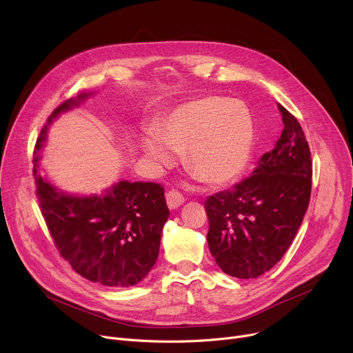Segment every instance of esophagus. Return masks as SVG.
I'll use <instances>...</instances> for the list:
<instances>
[{
    "instance_id": "esophagus-1",
    "label": "esophagus",
    "mask_w": 353,
    "mask_h": 353,
    "mask_svg": "<svg viewBox=\"0 0 353 353\" xmlns=\"http://www.w3.org/2000/svg\"><path fill=\"white\" fill-rule=\"evenodd\" d=\"M183 203H185V199H183V196H182L181 192L172 190V191H170V192L166 194V204H168V207H170L171 210L178 208V207L182 205Z\"/></svg>"
}]
</instances>
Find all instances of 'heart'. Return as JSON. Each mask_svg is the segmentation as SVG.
<instances>
[{
	"mask_svg": "<svg viewBox=\"0 0 353 353\" xmlns=\"http://www.w3.org/2000/svg\"><path fill=\"white\" fill-rule=\"evenodd\" d=\"M254 125L250 110L237 100L204 96L176 106L142 139L145 154L159 166H171L182 152L187 170L208 185L236 179L250 158Z\"/></svg>",
	"mask_w": 353,
	"mask_h": 353,
	"instance_id": "1",
	"label": "heart"
}]
</instances>
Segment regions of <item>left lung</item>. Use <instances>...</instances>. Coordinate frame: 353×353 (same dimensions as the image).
<instances>
[{
    "label": "left lung",
    "mask_w": 353,
    "mask_h": 353,
    "mask_svg": "<svg viewBox=\"0 0 353 353\" xmlns=\"http://www.w3.org/2000/svg\"><path fill=\"white\" fill-rule=\"evenodd\" d=\"M283 132L250 176L210 195V251L232 277L256 279L277 264L303 220L312 191V158L296 117L277 105Z\"/></svg>",
    "instance_id": "obj_1"
}]
</instances>
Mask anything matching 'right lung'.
<instances>
[{"label": "right lung", "mask_w": 353, "mask_h": 353, "mask_svg": "<svg viewBox=\"0 0 353 353\" xmlns=\"http://www.w3.org/2000/svg\"><path fill=\"white\" fill-rule=\"evenodd\" d=\"M86 96L61 103L47 122ZM44 138L46 129L34 148L32 174L41 214L60 256L90 281L119 289L135 286L158 259L162 227L170 216L163 187L121 181L99 196L59 192L37 170Z\"/></svg>", "instance_id": "right-lung-1"}]
</instances>
